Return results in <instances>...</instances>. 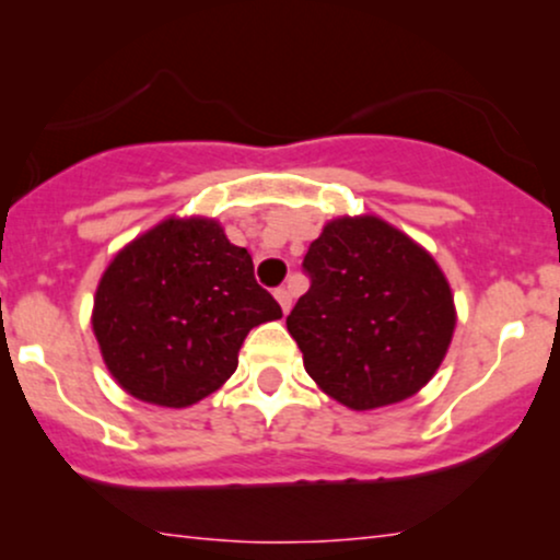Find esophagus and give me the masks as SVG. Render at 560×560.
Returning <instances> with one entry per match:
<instances>
[{"instance_id":"esophagus-1","label":"esophagus","mask_w":560,"mask_h":560,"mask_svg":"<svg viewBox=\"0 0 560 560\" xmlns=\"http://www.w3.org/2000/svg\"><path fill=\"white\" fill-rule=\"evenodd\" d=\"M273 298L279 300L281 311L289 313V307H292V292H289L287 287H279V289H276V292H273Z\"/></svg>"}]
</instances>
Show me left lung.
Here are the masks:
<instances>
[{"mask_svg": "<svg viewBox=\"0 0 560 560\" xmlns=\"http://www.w3.org/2000/svg\"><path fill=\"white\" fill-rule=\"evenodd\" d=\"M307 292L287 316L302 363L352 410L400 402L445 358L455 329L432 255L382 218H337L307 247Z\"/></svg>", "mask_w": 560, "mask_h": 560, "instance_id": "left-lung-1", "label": "left lung"}]
</instances>
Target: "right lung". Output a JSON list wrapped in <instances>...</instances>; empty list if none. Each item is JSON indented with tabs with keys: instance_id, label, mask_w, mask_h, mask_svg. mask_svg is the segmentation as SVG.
I'll list each match as a JSON object with an SVG mask.
<instances>
[{
	"instance_id": "1",
	"label": "right lung",
	"mask_w": 560,
	"mask_h": 560,
	"mask_svg": "<svg viewBox=\"0 0 560 560\" xmlns=\"http://www.w3.org/2000/svg\"><path fill=\"white\" fill-rule=\"evenodd\" d=\"M281 318L253 258L208 218H168L115 255L94 298V334L128 395L186 408L221 387L253 326Z\"/></svg>"
}]
</instances>
